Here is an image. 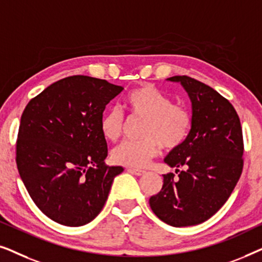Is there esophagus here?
Segmentation results:
<instances>
[{
	"instance_id": "esophagus-1",
	"label": "esophagus",
	"mask_w": 262,
	"mask_h": 262,
	"mask_svg": "<svg viewBox=\"0 0 262 262\" xmlns=\"http://www.w3.org/2000/svg\"><path fill=\"white\" fill-rule=\"evenodd\" d=\"M128 171H131V173H134L135 175H138V177H141L145 173V170H142V169H136V168H128L127 169Z\"/></svg>"
}]
</instances>
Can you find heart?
<instances>
[{"mask_svg":"<svg viewBox=\"0 0 262 262\" xmlns=\"http://www.w3.org/2000/svg\"><path fill=\"white\" fill-rule=\"evenodd\" d=\"M125 108L131 118L144 119L141 141H127L112 152L114 163L126 167H145L164 150H174L186 141L192 127V113L187 106L173 99L151 83H143L125 96ZM125 127V117L118 108H111L101 117L100 130L110 142H117Z\"/></svg>","mask_w":262,"mask_h":262,"instance_id":"1","label":"heart"}]
</instances>
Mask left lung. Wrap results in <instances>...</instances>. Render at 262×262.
<instances>
[{
    "label": "left lung",
    "instance_id": "left-lung-1",
    "mask_svg": "<svg viewBox=\"0 0 262 262\" xmlns=\"http://www.w3.org/2000/svg\"><path fill=\"white\" fill-rule=\"evenodd\" d=\"M192 101L186 141L164 159L175 174L163 175L162 189L149 199L152 212L171 227H189L212 217L234 191L243 169V135L234 106L203 82L173 76ZM184 167V170H180Z\"/></svg>",
    "mask_w": 262,
    "mask_h": 262
}]
</instances>
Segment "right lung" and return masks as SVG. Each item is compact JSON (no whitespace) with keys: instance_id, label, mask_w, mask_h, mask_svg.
Returning <instances> with one entry per match:
<instances>
[{"instance_id":"add662e5","label":"right lung","mask_w":262,"mask_h":262,"mask_svg":"<svg viewBox=\"0 0 262 262\" xmlns=\"http://www.w3.org/2000/svg\"><path fill=\"white\" fill-rule=\"evenodd\" d=\"M123 87L75 75L31 99L21 116L16 166L38 209L57 223L81 227L105 205L123 167L106 166L100 120Z\"/></svg>"}]
</instances>
